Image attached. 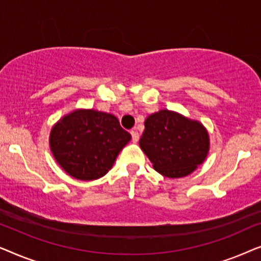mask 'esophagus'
I'll list each match as a JSON object with an SVG mask.
<instances>
[{"label": "esophagus", "instance_id": "obj_1", "mask_svg": "<svg viewBox=\"0 0 261 261\" xmlns=\"http://www.w3.org/2000/svg\"><path fill=\"white\" fill-rule=\"evenodd\" d=\"M130 134H132V140L134 142H138L139 141V138H140V135L137 130H130Z\"/></svg>", "mask_w": 261, "mask_h": 261}]
</instances>
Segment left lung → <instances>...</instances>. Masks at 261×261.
Wrapping results in <instances>:
<instances>
[{
    "instance_id": "8db88e82",
    "label": "left lung",
    "mask_w": 261,
    "mask_h": 261,
    "mask_svg": "<svg viewBox=\"0 0 261 261\" xmlns=\"http://www.w3.org/2000/svg\"><path fill=\"white\" fill-rule=\"evenodd\" d=\"M139 145L155 171L165 177L180 178L205 160L209 134L198 121L163 109L146 119Z\"/></svg>"
}]
</instances>
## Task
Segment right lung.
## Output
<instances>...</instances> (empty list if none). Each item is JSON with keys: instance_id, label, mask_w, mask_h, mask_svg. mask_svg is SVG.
Listing matches in <instances>:
<instances>
[{"instance_id": "obj_1", "label": "right lung", "mask_w": 261, "mask_h": 261, "mask_svg": "<svg viewBox=\"0 0 261 261\" xmlns=\"http://www.w3.org/2000/svg\"><path fill=\"white\" fill-rule=\"evenodd\" d=\"M130 138L112 114L78 109L53 126L49 147L67 174L76 179L94 180L112 169Z\"/></svg>"}]
</instances>
